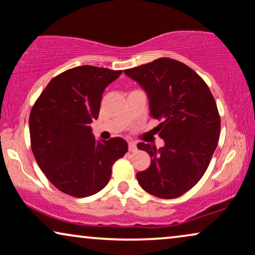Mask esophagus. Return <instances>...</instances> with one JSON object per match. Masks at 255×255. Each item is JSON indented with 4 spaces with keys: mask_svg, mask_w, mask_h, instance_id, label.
Returning <instances> with one entry per match:
<instances>
[{
    "mask_svg": "<svg viewBox=\"0 0 255 255\" xmlns=\"http://www.w3.org/2000/svg\"><path fill=\"white\" fill-rule=\"evenodd\" d=\"M128 149H129V151H131V152H135V151L137 150L136 143H135L134 141H130V142H128Z\"/></svg>",
    "mask_w": 255,
    "mask_h": 255,
    "instance_id": "esophagus-1",
    "label": "esophagus"
}]
</instances>
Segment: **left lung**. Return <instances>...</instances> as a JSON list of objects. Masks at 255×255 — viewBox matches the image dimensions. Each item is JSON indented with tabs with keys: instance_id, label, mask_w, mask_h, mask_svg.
Returning <instances> with one entry per match:
<instances>
[{
	"instance_id": "8db88e82",
	"label": "left lung",
	"mask_w": 255,
	"mask_h": 255,
	"mask_svg": "<svg viewBox=\"0 0 255 255\" xmlns=\"http://www.w3.org/2000/svg\"><path fill=\"white\" fill-rule=\"evenodd\" d=\"M147 93L155 128L164 141L156 149L144 142L151 162L136 174L142 189L159 198H177L205 174L219 141L220 117L211 91L192 69L178 60L158 58L125 70Z\"/></svg>"
}]
</instances>
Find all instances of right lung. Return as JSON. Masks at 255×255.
Returning a JSON list of instances; mask_svg holds the SVG:
<instances>
[{"instance_id":"add662e5","label":"right lung","mask_w":255,"mask_h":255,"mask_svg":"<svg viewBox=\"0 0 255 255\" xmlns=\"http://www.w3.org/2000/svg\"><path fill=\"white\" fill-rule=\"evenodd\" d=\"M122 71L77 66L47 84L29 118L31 149L46 178L66 195L88 197L110 182L112 167L128 150L121 137L97 141L103 93Z\"/></svg>"}]
</instances>
